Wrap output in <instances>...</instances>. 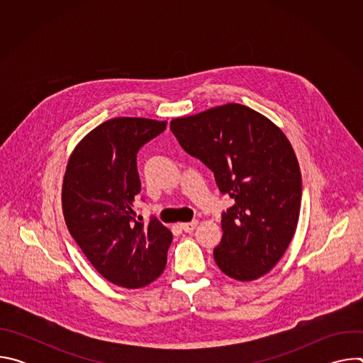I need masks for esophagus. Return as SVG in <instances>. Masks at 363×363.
Segmentation results:
<instances>
[{
    "instance_id": "esophagus-1",
    "label": "esophagus",
    "mask_w": 363,
    "mask_h": 363,
    "mask_svg": "<svg viewBox=\"0 0 363 363\" xmlns=\"http://www.w3.org/2000/svg\"><path fill=\"white\" fill-rule=\"evenodd\" d=\"M196 224H198V221H191V223H182L179 227H181L185 233H192V231L195 230Z\"/></svg>"
}]
</instances>
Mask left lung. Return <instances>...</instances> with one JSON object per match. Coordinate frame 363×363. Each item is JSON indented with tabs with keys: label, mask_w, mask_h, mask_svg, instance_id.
Wrapping results in <instances>:
<instances>
[{
	"label": "left lung",
	"mask_w": 363,
	"mask_h": 363,
	"mask_svg": "<svg viewBox=\"0 0 363 363\" xmlns=\"http://www.w3.org/2000/svg\"><path fill=\"white\" fill-rule=\"evenodd\" d=\"M182 149L214 172L234 205L223 211L214 260L231 279L269 273L287 250L298 221L301 175L284 133L266 116L238 105L171 122Z\"/></svg>",
	"instance_id": "obj_1"
}]
</instances>
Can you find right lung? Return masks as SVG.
I'll list each match as a JSON object with an SVG mask.
<instances>
[{
    "instance_id": "obj_1",
    "label": "right lung",
    "mask_w": 363,
    "mask_h": 363,
    "mask_svg": "<svg viewBox=\"0 0 363 363\" xmlns=\"http://www.w3.org/2000/svg\"><path fill=\"white\" fill-rule=\"evenodd\" d=\"M167 122L116 118L94 128L76 146L63 182V214L72 237L91 266L111 283L139 289L167 266L172 233L157 217L136 220L140 192L139 149Z\"/></svg>"
}]
</instances>
